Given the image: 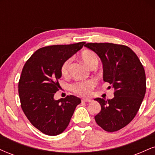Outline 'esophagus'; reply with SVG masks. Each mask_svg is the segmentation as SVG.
Masks as SVG:
<instances>
[{
    "label": "esophagus",
    "mask_w": 155,
    "mask_h": 155,
    "mask_svg": "<svg viewBox=\"0 0 155 155\" xmlns=\"http://www.w3.org/2000/svg\"><path fill=\"white\" fill-rule=\"evenodd\" d=\"M81 101L82 102H91L92 100L90 98H82L81 99Z\"/></svg>",
    "instance_id": "1"
}]
</instances>
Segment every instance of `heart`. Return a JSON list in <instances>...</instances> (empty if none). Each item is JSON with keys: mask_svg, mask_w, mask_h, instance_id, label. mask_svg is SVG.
Listing matches in <instances>:
<instances>
[{"mask_svg": "<svg viewBox=\"0 0 155 155\" xmlns=\"http://www.w3.org/2000/svg\"><path fill=\"white\" fill-rule=\"evenodd\" d=\"M81 58L82 61L86 64L89 68L97 66L98 64L99 58L97 54L92 50L83 51L81 54ZM71 63V59H68L64 62L61 67V74L63 76H67L69 72V67ZM96 81L94 79H89L87 81H77L71 85V90L77 95L81 96H86L90 95L91 90L95 87Z\"/></svg>", "mask_w": 155, "mask_h": 155, "instance_id": "b5f03b06", "label": "heart"}]
</instances>
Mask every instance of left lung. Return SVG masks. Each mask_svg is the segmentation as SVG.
<instances>
[{
	"mask_svg": "<svg viewBox=\"0 0 155 155\" xmlns=\"http://www.w3.org/2000/svg\"><path fill=\"white\" fill-rule=\"evenodd\" d=\"M99 56L104 67V81L114 89L111 100L95 98L101 106L95 122L107 132H114L132 121L146 93V74L138 56L127 46L111 43L85 45Z\"/></svg>",
	"mask_w": 155,
	"mask_h": 155,
	"instance_id": "left-lung-1",
	"label": "left lung"
}]
</instances>
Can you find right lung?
<instances>
[{"label": "right lung", "mask_w": 155, "mask_h": 155, "mask_svg": "<svg viewBox=\"0 0 155 155\" xmlns=\"http://www.w3.org/2000/svg\"><path fill=\"white\" fill-rule=\"evenodd\" d=\"M84 44L40 48L23 67L18 85L21 108L30 122L44 134L57 136L63 133L81 103L74 95L58 101L54 95L59 90L62 65Z\"/></svg>", "instance_id": "1"}]
</instances>
